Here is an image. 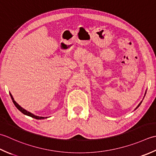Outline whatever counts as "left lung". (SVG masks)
<instances>
[{"label":"left lung","mask_w":156,"mask_h":156,"mask_svg":"<svg viewBox=\"0 0 156 156\" xmlns=\"http://www.w3.org/2000/svg\"><path fill=\"white\" fill-rule=\"evenodd\" d=\"M145 94H146V92H145ZM141 102H142V101H141V103H140V104H139L138 105V106H137V107H136V108H138V107H139V106H140V105H141Z\"/></svg>","instance_id":"left-lung-1"}]
</instances>
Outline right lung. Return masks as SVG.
Here are the masks:
<instances>
[{"mask_svg":"<svg viewBox=\"0 0 156 156\" xmlns=\"http://www.w3.org/2000/svg\"><path fill=\"white\" fill-rule=\"evenodd\" d=\"M10 96H11V99H12V102H13V104H15V106H16V108H17L20 110V111H21V112L23 113V114H25V115H27V116H31V117H32V118H34V119H40V120H41V119H44V117H40V116H35V115H34L33 114H31V113H30V112H27V110H25V109H23V108H21L20 105H19L17 102H16V101L14 100V99H13V98H12V95L10 94Z\"/></svg>","mask_w":156,"mask_h":156,"instance_id":"right-lung-1","label":"right lung"}]
</instances>
